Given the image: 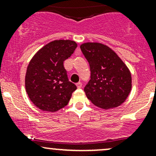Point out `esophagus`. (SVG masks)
<instances>
[{
	"label": "esophagus",
	"mask_w": 156,
	"mask_h": 156,
	"mask_svg": "<svg viewBox=\"0 0 156 156\" xmlns=\"http://www.w3.org/2000/svg\"><path fill=\"white\" fill-rule=\"evenodd\" d=\"M76 86L78 89H80V88H81V87H82V84H81V82H78L76 84Z\"/></svg>",
	"instance_id": "esophagus-1"
}]
</instances>
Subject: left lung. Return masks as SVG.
<instances>
[{
    "instance_id": "obj_1",
    "label": "left lung",
    "mask_w": 156,
    "mask_h": 156,
    "mask_svg": "<svg viewBox=\"0 0 156 156\" xmlns=\"http://www.w3.org/2000/svg\"><path fill=\"white\" fill-rule=\"evenodd\" d=\"M80 48L90 68V80L84 89L87 98L103 109L121 106L132 87L131 74L126 64L103 44L87 42Z\"/></svg>"
}]
</instances>
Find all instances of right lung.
<instances>
[{"instance_id":"obj_1","label":"right lung","mask_w":156,"mask_h":156,"mask_svg":"<svg viewBox=\"0 0 156 156\" xmlns=\"http://www.w3.org/2000/svg\"><path fill=\"white\" fill-rule=\"evenodd\" d=\"M78 44L55 40L41 48L30 60L25 78L28 96L41 110L55 112L69 103L77 87L69 81L63 62Z\"/></svg>"}]
</instances>
